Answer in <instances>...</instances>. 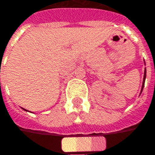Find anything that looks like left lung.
Returning a JSON list of instances; mask_svg holds the SVG:
<instances>
[{"label":"left lung","mask_w":155,"mask_h":155,"mask_svg":"<svg viewBox=\"0 0 155 155\" xmlns=\"http://www.w3.org/2000/svg\"><path fill=\"white\" fill-rule=\"evenodd\" d=\"M146 76H147V70H145V74H144V81H143V85H142V90H141V92L143 91V88H144V85H145V80H146Z\"/></svg>","instance_id":"1"}]
</instances>
